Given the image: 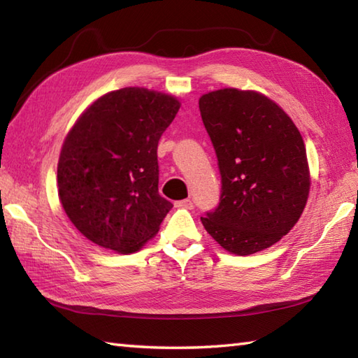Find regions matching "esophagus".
Returning a JSON list of instances; mask_svg holds the SVG:
<instances>
[{
  "label": "esophagus",
  "mask_w": 358,
  "mask_h": 358,
  "mask_svg": "<svg viewBox=\"0 0 358 358\" xmlns=\"http://www.w3.org/2000/svg\"><path fill=\"white\" fill-rule=\"evenodd\" d=\"M175 206L181 208V209H192L194 208V203H192L191 199H185V200L175 201Z\"/></svg>",
  "instance_id": "esophagus-1"
}]
</instances>
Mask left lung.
<instances>
[{"label": "left lung", "mask_w": 358, "mask_h": 358, "mask_svg": "<svg viewBox=\"0 0 358 358\" xmlns=\"http://www.w3.org/2000/svg\"><path fill=\"white\" fill-rule=\"evenodd\" d=\"M199 106L222 175L218 206L201 223L227 252H260L291 231L306 206L305 141L291 117L255 90H214Z\"/></svg>", "instance_id": "obj_1"}]
</instances>
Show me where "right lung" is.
<instances>
[{"mask_svg":"<svg viewBox=\"0 0 358 358\" xmlns=\"http://www.w3.org/2000/svg\"><path fill=\"white\" fill-rule=\"evenodd\" d=\"M180 101L144 87L98 98L67 134L58 159L62 206L95 245L132 254L155 237L172 203L158 194L157 148Z\"/></svg>","mask_w":358,"mask_h":358,"instance_id":"obj_1","label":"right lung"}]
</instances>
